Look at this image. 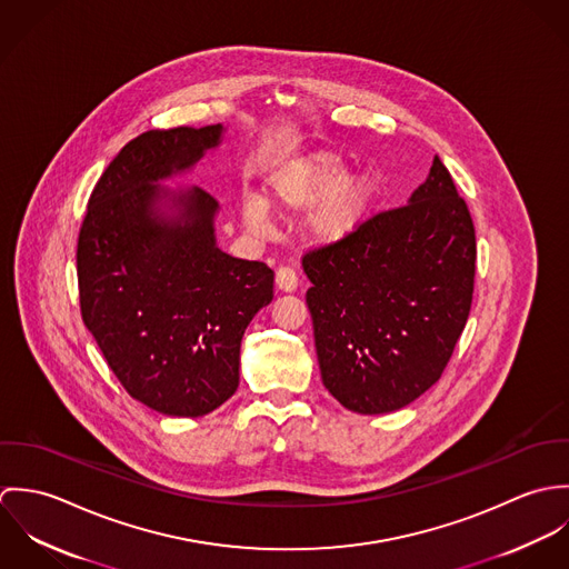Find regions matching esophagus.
Here are the masks:
<instances>
[{"label":"esophagus","instance_id":"esophagus-1","mask_svg":"<svg viewBox=\"0 0 569 569\" xmlns=\"http://www.w3.org/2000/svg\"><path fill=\"white\" fill-rule=\"evenodd\" d=\"M276 284L280 291H296L298 289V273L291 267H280L276 271Z\"/></svg>","mask_w":569,"mask_h":569}]
</instances>
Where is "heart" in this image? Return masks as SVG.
Instances as JSON below:
<instances>
[{
  "instance_id": "b5f03b06",
  "label": "heart",
  "mask_w": 569,
  "mask_h": 569,
  "mask_svg": "<svg viewBox=\"0 0 569 569\" xmlns=\"http://www.w3.org/2000/svg\"><path fill=\"white\" fill-rule=\"evenodd\" d=\"M343 163L330 153L302 156L284 163L267 183L264 206L280 214H296L313 206L307 219L311 237L318 241H339L355 232L366 219L377 183L368 174L343 177ZM260 201H244L243 219L249 230L264 234L269 230L267 210Z\"/></svg>"
}]
</instances>
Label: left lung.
Returning <instances> with one entry per match:
<instances>
[{
    "mask_svg": "<svg viewBox=\"0 0 569 569\" xmlns=\"http://www.w3.org/2000/svg\"><path fill=\"white\" fill-rule=\"evenodd\" d=\"M476 228L438 158L401 208L309 249L313 320L326 390L357 413L409 406L445 372L476 284Z\"/></svg>",
    "mask_w": 569,
    "mask_h": 569,
    "instance_id": "left-lung-1",
    "label": "left lung"
}]
</instances>
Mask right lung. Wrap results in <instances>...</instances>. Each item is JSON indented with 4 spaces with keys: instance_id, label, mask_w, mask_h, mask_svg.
I'll return each instance as SVG.
<instances>
[{
    "instance_id": "1",
    "label": "right lung",
    "mask_w": 569,
    "mask_h": 569,
    "mask_svg": "<svg viewBox=\"0 0 569 569\" xmlns=\"http://www.w3.org/2000/svg\"><path fill=\"white\" fill-rule=\"evenodd\" d=\"M221 124L133 138L91 190L77 247L82 322L116 379L168 416H203L239 388L244 328L273 298V269L214 244L217 201L194 188L162 221L153 181L217 147Z\"/></svg>"
}]
</instances>
